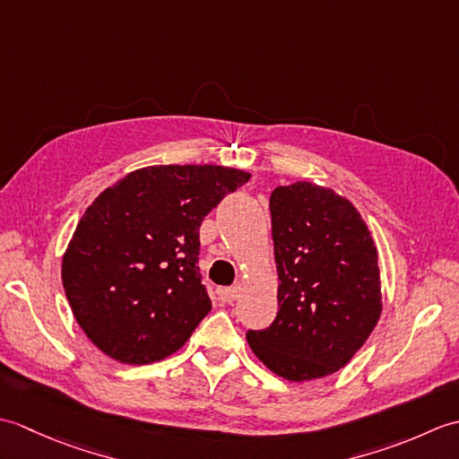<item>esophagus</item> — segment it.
I'll return each instance as SVG.
<instances>
[{"mask_svg": "<svg viewBox=\"0 0 459 459\" xmlns=\"http://www.w3.org/2000/svg\"><path fill=\"white\" fill-rule=\"evenodd\" d=\"M238 296H240V284H235V286H230V288H224L221 291V299L227 301V304H232V301H235Z\"/></svg>", "mask_w": 459, "mask_h": 459, "instance_id": "obj_1", "label": "esophagus"}]
</instances>
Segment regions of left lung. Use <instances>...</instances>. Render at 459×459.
Returning a JSON list of instances; mask_svg holds the SVG:
<instances>
[{"label": "left lung", "mask_w": 459, "mask_h": 459, "mask_svg": "<svg viewBox=\"0 0 459 459\" xmlns=\"http://www.w3.org/2000/svg\"><path fill=\"white\" fill-rule=\"evenodd\" d=\"M278 314L248 331L255 355L288 380L333 375L363 347L383 311L375 242L345 197L298 181L270 195Z\"/></svg>", "instance_id": "1"}]
</instances>
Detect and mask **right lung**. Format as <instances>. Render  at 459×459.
I'll use <instances>...</instances> for the list:
<instances>
[{"label":"right lung","instance_id":"1","mask_svg":"<svg viewBox=\"0 0 459 459\" xmlns=\"http://www.w3.org/2000/svg\"><path fill=\"white\" fill-rule=\"evenodd\" d=\"M248 179L222 165H152L94 199L65 252L63 286L102 353L148 365L185 345L211 311L199 227Z\"/></svg>","mask_w":459,"mask_h":459}]
</instances>
